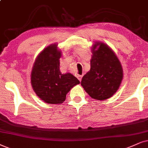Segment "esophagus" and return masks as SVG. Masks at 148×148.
Masks as SVG:
<instances>
[{"label": "esophagus", "mask_w": 148, "mask_h": 148, "mask_svg": "<svg viewBox=\"0 0 148 148\" xmlns=\"http://www.w3.org/2000/svg\"><path fill=\"white\" fill-rule=\"evenodd\" d=\"M82 77H83V76H82V75H79V74H78V75L77 76V78H78V79L79 80V81H81Z\"/></svg>", "instance_id": "1"}]
</instances>
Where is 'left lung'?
I'll list each match as a JSON object with an SVG mask.
<instances>
[{
	"label": "left lung",
	"mask_w": 148,
	"mask_h": 148,
	"mask_svg": "<svg viewBox=\"0 0 148 148\" xmlns=\"http://www.w3.org/2000/svg\"><path fill=\"white\" fill-rule=\"evenodd\" d=\"M92 53L90 71L82 78L81 85L91 98L104 100L111 98L119 87L122 68L117 56L105 44L96 42Z\"/></svg>",
	"instance_id": "1"
}]
</instances>
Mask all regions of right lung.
<instances>
[{"label": "right lung", "mask_w": 148, "mask_h": 148, "mask_svg": "<svg viewBox=\"0 0 148 148\" xmlns=\"http://www.w3.org/2000/svg\"><path fill=\"white\" fill-rule=\"evenodd\" d=\"M61 51L56 44L43 50L37 57L31 72V84L35 92L48 104L65 101L71 88L80 81L70 73L62 74L59 70Z\"/></svg>", "instance_id": "add662e5"}]
</instances>
